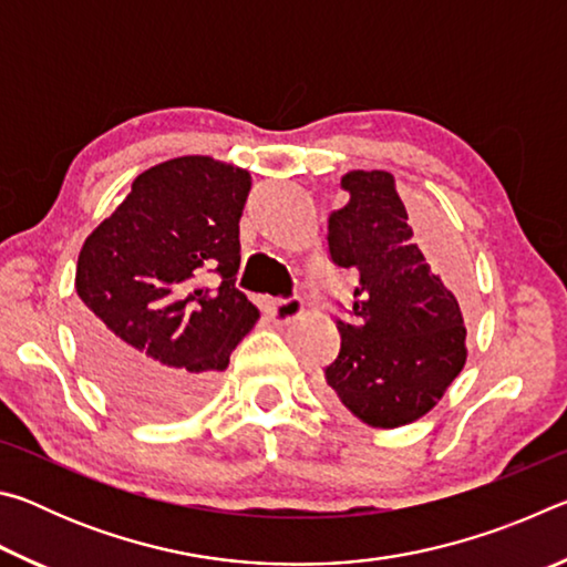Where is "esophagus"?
<instances>
[{"label": "esophagus", "instance_id": "1", "mask_svg": "<svg viewBox=\"0 0 567 567\" xmlns=\"http://www.w3.org/2000/svg\"><path fill=\"white\" fill-rule=\"evenodd\" d=\"M302 315V300L297 295L292 297H285V300H275L270 305V318L277 322V324H287L297 320Z\"/></svg>", "mask_w": 567, "mask_h": 567}]
</instances>
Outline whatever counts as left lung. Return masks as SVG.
<instances>
[{
	"mask_svg": "<svg viewBox=\"0 0 567 567\" xmlns=\"http://www.w3.org/2000/svg\"><path fill=\"white\" fill-rule=\"evenodd\" d=\"M348 205L328 219L330 260L354 275L348 318H334L340 352L324 368L332 405L370 427H400L443 398L467 358L453 290L412 243L390 172L342 177Z\"/></svg>",
	"mask_w": 567,
	"mask_h": 567,
	"instance_id": "obj_1",
	"label": "left lung"
}]
</instances>
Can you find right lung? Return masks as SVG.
<instances>
[{"mask_svg": "<svg viewBox=\"0 0 567 567\" xmlns=\"http://www.w3.org/2000/svg\"><path fill=\"white\" fill-rule=\"evenodd\" d=\"M249 187V172L213 157L162 162L84 243L76 332L94 378L134 415L195 412L260 318L235 287ZM207 271L217 288L196 287Z\"/></svg>", "mask_w": 567, "mask_h": 567, "instance_id": "obj_1", "label": "right lung"}]
</instances>
